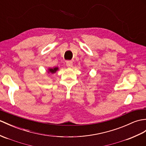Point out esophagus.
Instances as JSON below:
<instances>
[{
  "label": "esophagus",
  "instance_id": "34e87169",
  "mask_svg": "<svg viewBox=\"0 0 146 146\" xmlns=\"http://www.w3.org/2000/svg\"><path fill=\"white\" fill-rule=\"evenodd\" d=\"M66 66L68 67H72L73 66L72 61H67V62H66Z\"/></svg>",
  "mask_w": 146,
  "mask_h": 146
}]
</instances>
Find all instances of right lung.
I'll return each instance as SVG.
<instances>
[{
	"label": "right lung",
	"mask_w": 146,
	"mask_h": 146,
	"mask_svg": "<svg viewBox=\"0 0 146 146\" xmlns=\"http://www.w3.org/2000/svg\"><path fill=\"white\" fill-rule=\"evenodd\" d=\"M58 70V67L53 68H48V73H55Z\"/></svg>",
	"instance_id": "add662e5"
}]
</instances>
